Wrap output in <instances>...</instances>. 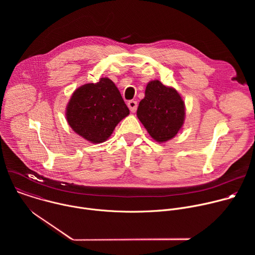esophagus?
Returning <instances> with one entry per match:
<instances>
[{"mask_svg":"<svg viewBox=\"0 0 255 255\" xmlns=\"http://www.w3.org/2000/svg\"><path fill=\"white\" fill-rule=\"evenodd\" d=\"M127 105H128V107H129V109H130V111L132 112V113H135V111L137 110V102L136 101H129L128 103H127Z\"/></svg>","mask_w":255,"mask_h":255,"instance_id":"obj_1","label":"esophagus"}]
</instances>
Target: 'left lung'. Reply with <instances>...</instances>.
Wrapping results in <instances>:
<instances>
[{
    "label": "left lung",
    "instance_id": "8db88e82",
    "mask_svg": "<svg viewBox=\"0 0 255 255\" xmlns=\"http://www.w3.org/2000/svg\"><path fill=\"white\" fill-rule=\"evenodd\" d=\"M185 114V103L179 94L159 81L148 83L137 109L138 119L157 142H165L177 134Z\"/></svg>",
    "mask_w": 255,
    "mask_h": 255
}]
</instances>
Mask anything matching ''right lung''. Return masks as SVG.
<instances>
[{"label": "right lung", "instance_id": "right-lung-1", "mask_svg": "<svg viewBox=\"0 0 255 255\" xmlns=\"http://www.w3.org/2000/svg\"><path fill=\"white\" fill-rule=\"evenodd\" d=\"M128 115L129 109L119 90L107 78L76 90L66 107L69 126L93 143L107 140L117 124Z\"/></svg>", "mask_w": 255, "mask_h": 255}]
</instances>
